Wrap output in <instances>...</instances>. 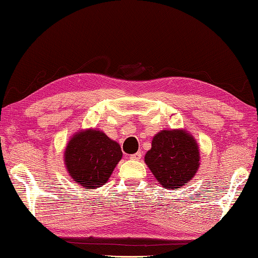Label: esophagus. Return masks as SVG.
<instances>
[{
	"label": "esophagus",
	"mask_w": 258,
	"mask_h": 258,
	"mask_svg": "<svg viewBox=\"0 0 258 258\" xmlns=\"http://www.w3.org/2000/svg\"><path fill=\"white\" fill-rule=\"evenodd\" d=\"M141 157H142V154L141 153H136V154L131 155V156H130V158L131 159H134V161H139V159H140Z\"/></svg>",
	"instance_id": "1"
}]
</instances>
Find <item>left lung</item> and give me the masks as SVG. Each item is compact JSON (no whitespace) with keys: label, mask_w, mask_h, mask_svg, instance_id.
<instances>
[{"label":"left lung","mask_w":258,"mask_h":258,"mask_svg":"<svg viewBox=\"0 0 258 258\" xmlns=\"http://www.w3.org/2000/svg\"><path fill=\"white\" fill-rule=\"evenodd\" d=\"M145 163L159 185L178 189L187 185L200 167V148L195 138L182 128L163 130L153 138Z\"/></svg>","instance_id":"obj_1"}]
</instances>
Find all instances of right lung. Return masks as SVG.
Returning a JSON list of instances; mask_svg holds the SVG:
<instances>
[{
  "label": "right lung",
  "instance_id": "1",
  "mask_svg": "<svg viewBox=\"0 0 258 258\" xmlns=\"http://www.w3.org/2000/svg\"><path fill=\"white\" fill-rule=\"evenodd\" d=\"M122 157L120 146L96 128L73 134L64 150V164L73 181L95 189L109 180Z\"/></svg>",
  "mask_w": 258,
  "mask_h": 258
}]
</instances>
